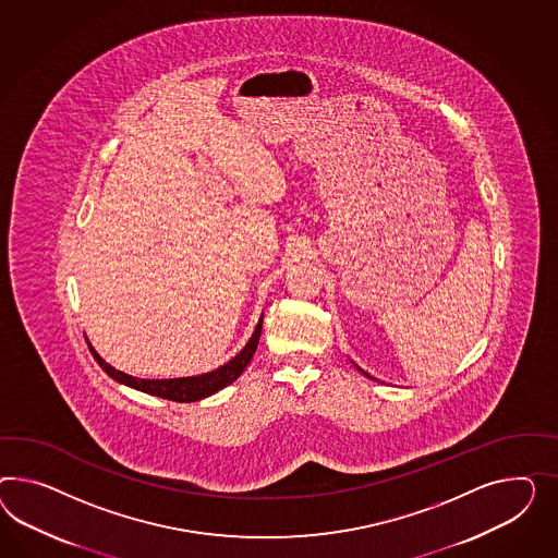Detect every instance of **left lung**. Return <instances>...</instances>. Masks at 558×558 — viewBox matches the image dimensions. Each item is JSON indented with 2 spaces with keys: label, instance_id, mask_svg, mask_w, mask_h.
Instances as JSON below:
<instances>
[{
  "label": "left lung",
  "instance_id": "left-lung-1",
  "mask_svg": "<svg viewBox=\"0 0 558 558\" xmlns=\"http://www.w3.org/2000/svg\"><path fill=\"white\" fill-rule=\"evenodd\" d=\"M357 369H360V372H363L362 367H357ZM363 374H365V372H363ZM365 376H367V374H365Z\"/></svg>",
  "mask_w": 558,
  "mask_h": 558
}]
</instances>
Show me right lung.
Wrapping results in <instances>:
<instances>
[{
  "instance_id": "add662e5",
  "label": "right lung",
  "mask_w": 558,
  "mask_h": 558,
  "mask_svg": "<svg viewBox=\"0 0 558 558\" xmlns=\"http://www.w3.org/2000/svg\"><path fill=\"white\" fill-rule=\"evenodd\" d=\"M262 323H264V317L259 318L256 331L252 335V339L247 341V345L243 347L231 362H227L219 369L203 374V376L174 377V379H140V377L128 376L120 369L111 367L109 363L101 360V355L93 347L89 345V349L93 357L104 367V372L109 374V377H113L116 381H121L130 388H136L140 392L172 400V402H196L201 398H207L211 393L223 390L226 386L233 384L243 374V369L247 367V363L252 362V357L256 353L259 335H262Z\"/></svg>"
}]
</instances>
